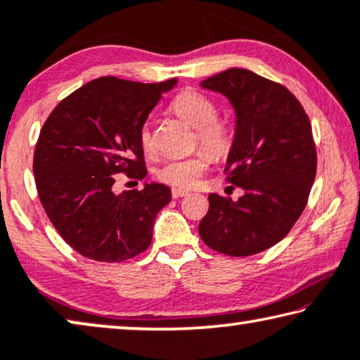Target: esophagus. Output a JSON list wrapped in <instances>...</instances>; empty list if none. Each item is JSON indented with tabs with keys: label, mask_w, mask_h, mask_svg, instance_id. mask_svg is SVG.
Instances as JSON below:
<instances>
[{
	"label": "esophagus",
	"mask_w": 360,
	"mask_h": 360,
	"mask_svg": "<svg viewBox=\"0 0 360 360\" xmlns=\"http://www.w3.org/2000/svg\"><path fill=\"white\" fill-rule=\"evenodd\" d=\"M171 195H173V198H179V197L189 195V192L184 191V189H178V187H174V189L171 191Z\"/></svg>",
	"instance_id": "esophagus-1"
}]
</instances>
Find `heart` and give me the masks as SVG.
Here are the masks:
<instances>
[{
  "mask_svg": "<svg viewBox=\"0 0 360 360\" xmlns=\"http://www.w3.org/2000/svg\"><path fill=\"white\" fill-rule=\"evenodd\" d=\"M173 110L187 122L197 127V142L212 155H224L231 147V132L223 121L217 120L218 108L208 96L186 90L173 100ZM139 146L142 152L150 153L153 150V136L148 122L139 129ZM210 163L205 152H198L187 158H174L160 166L157 178L168 186L178 189L194 187Z\"/></svg>",
  "mask_w": 360,
  "mask_h": 360,
  "instance_id": "heart-1",
  "label": "heart"
}]
</instances>
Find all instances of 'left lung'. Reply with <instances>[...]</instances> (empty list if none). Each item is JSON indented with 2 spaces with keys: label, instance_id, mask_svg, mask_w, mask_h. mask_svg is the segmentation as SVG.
<instances>
[{
  "label": "left lung",
  "instance_id": "left-lung-1",
  "mask_svg": "<svg viewBox=\"0 0 360 360\" xmlns=\"http://www.w3.org/2000/svg\"><path fill=\"white\" fill-rule=\"evenodd\" d=\"M200 85L226 96L234 108V141L224 171L244 195L236 202L208 195L198 233L219 254H259L280 243L307 205L317 173L309 116L284 85L249 69L231 68Z\"/></svg>",
  "mask_w": 360,
  "mask_h": 360
}]
</instances>
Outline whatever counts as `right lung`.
<instances>
[{"label":"right lung","instance_id":"1","mask_svg":"<svg viewBox=\"0 0 360 360\" xmlns=\"http://www.w3.org/2000/svg\"><path fill=\"white\" fill-rule=\"evenodd\" d=\"M160 84L100 77L61 100L43 124L34 153L43 208L61 238L96 262H124L148 249L171 189L150 182L116 194L115 176L147 174L139 129L165 92Z\"/></svg>","mask_w":360,"mask_h":360}]
</instances>
